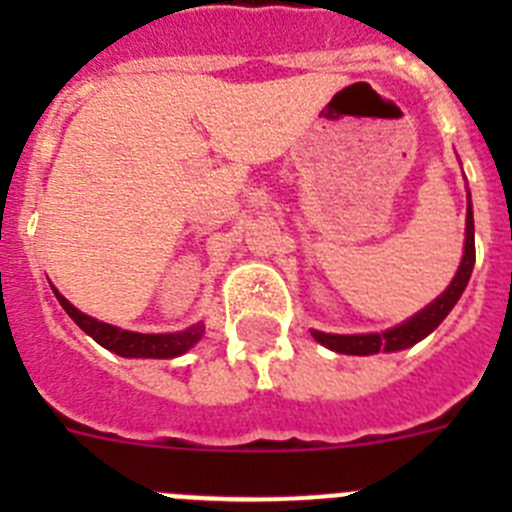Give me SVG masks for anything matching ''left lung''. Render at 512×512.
Segmentation results:
<instances>
[{
  "label": "left lung",
  "instance_id": "left-lung-1",
  "mask_svg": "<svg viewBox=\"0 0 512 512\" xmlns=\"http://www.w3.org/2000/svg\"><path fill=\"white\" fill-rule=\"evenodd\" d=\"M474 269V215L472 202L467 205V241H464V256H461L459 271L454 274L451 284L443 289L441 295L431 302L428 307L408 318L405 323L395 325V328L384 330V333H359V336H338V333H323V330H312V338L323 343L325 348L336 351V354L348 356H369L379 354V351H402V348L415 346L423 341L428 333L443 323V318L449 315L451 307L459 302L461 292L467 289L469 277Z\"/></svg>",
  "mask_w": 512,
  "mask_h": 512
}]
</instances>
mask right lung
I'll return each instance as SVG.
<instances>
[{
    "instance_id": "right-lung-1",
    "label": "right lung",
    "mask_w": 512,
    "mask_h": 512,
    "mask_svg": "<svg viewBox=\"0 0 512 512\" xmlns=\"http://www.w3.org/2000/svg\"><path fill=\"white\" fill-rule=\"evenodd\" d=\"M53 295L58 297L63 310L69 312V318L87 336H92L99 346H104L117 356H125V359H174V356H182L184 351H189L205 333V325L202 323L192 325L187 330H179V333H133V330H120L115 325L102 323V320L89 318L81 310H76L56 287H53Z\"/></svg>"
}]
</instances>
